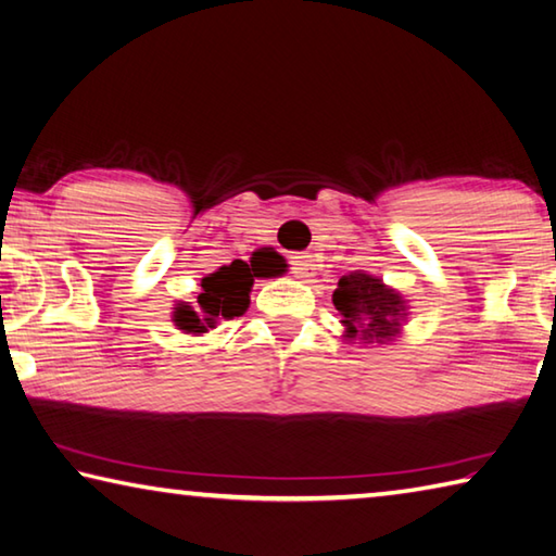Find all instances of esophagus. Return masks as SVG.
<instances>
[{"mask_svg": "<svg viewBox=\"0 0 556 556\" xmlns=\"http://www.w3.org/2000/svg\"><path fill=\"white\" fill-rule=\"evenodd\" d=\"M291 275H294L296 279L311 277L313 275V260H311V255H296L294 260H291Z\"/></svg>", "mask_w": 556, "mask_h": 556, "instance_id": "obj_1", "label": "esophagus"}]
</instances>
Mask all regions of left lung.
<instances>
[{"instance_id":"1","label":"left lung","mask_w":556,"mask_h":556,"mask_svg":"<svg viewBox=\"0 0 556 556\" xmlns=\"http://www.w3.org/2000/svg\"><path fill=\"white\" fill-rule=\"evenodd\" d=\"M332 304L342 316V338L359 345H391L401 338L410 308L401 291L362 269L340 277Z\"/></svg>"}]
</instances>
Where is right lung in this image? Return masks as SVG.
Wrapping results in <instances>:
<instances>
[{"instance_id": "add662e5", "label": "right lung", "mask_w": 556, "mask_h": 556, "mask_svg": "<svg viewBox=\"0 0 556 556\" xmlns=\"http://www.w3.org/2000/svg\"><path fill=\"white\" fill-rule=\"evenodd\" d=\"M255 271V269H252ZM250 265L243 260H233L230 265L218 267L201 279V294L197 304L177 301L173 311V323L187 336H201L218 326V320H230L243 316L250 306V291L257 275H252Z\"/></svg>"}]
</instances>
